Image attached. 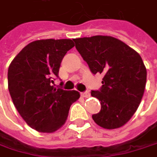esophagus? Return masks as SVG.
I'll return each instance as SVG.
<instances>
[{
	"instance_id": "obj_1",
	"label": "esophagus",
	"mask_w": 157,
	"mask_h": 157,
	"mask_svg": "<svg viewBox=\"0 0 157 157\" xmlns=\"http://www.w3.org/2000/svg\"><path fill=\"white\" fill-rule=\"evenodd\" d=\"M81 94H82L83 97H90V93H89L88 91L82 92V93H81Z\"/></svg>"
}]
</instances>
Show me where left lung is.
I'll list each match as a JSON object with an SVG mask.
<instances>
[{"label": "left lung", "instance_id": "1", "mask_svg": "<svg viewBox=\"0 0 157 157\" xmlns=\"http://www.w3.org/2000/svg\"><path fill=\"white\" fill-rule=\"evenodd\" d=\"M75 48L90 71L104 77L99 90L91 94L101 102L94 121L105 129L126 124L137 110L145 88L146 68L141 56L122 41L96 35L74 39Z\"/></svg>", "mask_w": 157, "mask_h": 157}]
</instances>
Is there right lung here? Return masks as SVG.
Segmentation results:
<instances>
[{"label": "right lung", "mask_w": 157, "mask_h": 157, "mask_svg": "<svg viewBox=\"0 0 157 157\" xmlns=\"http://www.w3.org/2000/svg\"><path fill=\"white\" fill-rule=\"evenodd\" d=\"M75 46L70 39L34 41L23 48L8 69V88L16 109L32 128L52 133L66 121L77 91L54 88L66 52Z\"/></svg>", "instance_id": "add662e5"}]
</instances>
